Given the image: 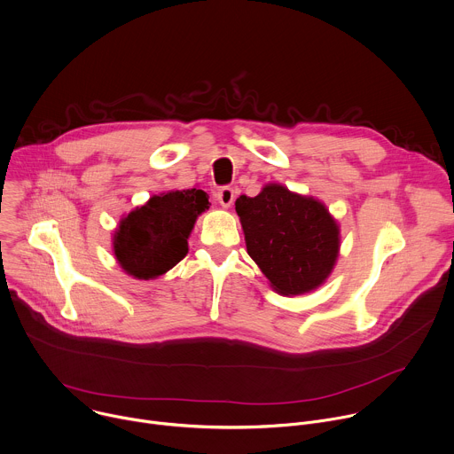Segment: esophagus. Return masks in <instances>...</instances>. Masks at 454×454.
<instances>
[{
    "label": "esophagus",
    "instance_id": "obj_1",
    "mask_svg": "<svg viewBox=\"0 0 454 454\" xmlns=\"http://www.w3.org/2000/svg\"><path fill=\"white\" fill-rule=\"evenodd\" d=\"M217 200H219V203H221L224 208H228V207L233 203V200H235V191H233L230 185H224V187L219 189Z\"/></svg>",
    "mask_w": 454,
    "mask_h": 454
}]
</instances>
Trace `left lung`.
<instances>
[{"mask_svg":"<svg viewBox=\"0 0 454 454\" xmlns=\"http://www.w3.org/2000/svg\"><path fill=\"white\" fill-rule=\"evenodd\" d=\"M249 256L276 292L299 295L320 286L331 274L340 249V230L317 200L270 184L235 201Z\"/></svg>","mask_w":454,"mask_h":454,"instance_id":"left-lung-1","label":"left lung"}]
</instances>
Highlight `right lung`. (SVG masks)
Returning a JSON list of instances; mask_svg holds the SVG:
<instances>
[{"instance_id":"1","label":"right lung","mask_w":454,"mask_h":454,"mask_svg":"<svg viewBox=\"0 0 454 454\" xmlns=\"http://www.w3.org/2000/svg\"><path fill=\"white\" fill-rule=\"evenodd\" d=\"M210 207L201 189L153 196L121 219L114 233V256L137 279H153L173 269L189 251L196 217Z\"/></svg>"}]
</instances>
